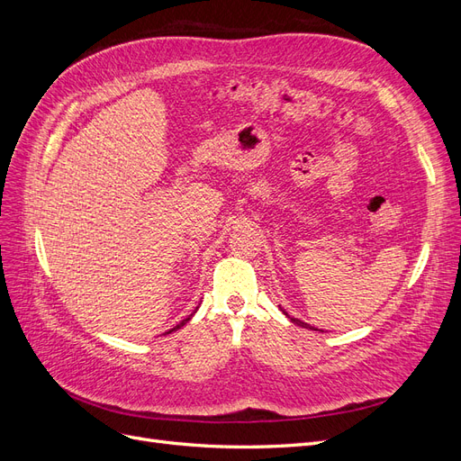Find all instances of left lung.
<instances>
[{
    "label": "left lung",
    "instance_id": "obj_1",
    "mask_svg": "<svg viewBox=\"0 0 461 461\" xmlns=\"http://www.w3.org/2000/svg\"><path fill=\"white\" fill-rule=\"evenodd\" d=\"M281 312L292 321V323H294V325H298V327H303V329H312V330H319V329H315V327H312V325H308V323H303V321H300V319H296V317H290L283 308H281ZM321 332H325V330H321Z\"/></svg>",
    "mask_w": 461,
    "mask_h": 461
}]
</instances>
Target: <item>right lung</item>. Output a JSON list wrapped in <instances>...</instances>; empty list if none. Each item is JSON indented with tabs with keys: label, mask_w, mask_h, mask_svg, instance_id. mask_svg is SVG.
<instances>
[{
	"label": "right lung",
	"mask_w": 461,
	"mask_h": 461,
	"mask_svg": "<svg viewBox=\"0 0 461 461\" xmlns=\"http://www.w3.org/2000/svg\"><path fill=\"white\" fill-rule=\"evenodd\" d=\"M196 310H198V308H196ZM196 310H194V312H192V313H190V315H188V317H186V319H183V321H180V323H178V325H176V327H173V329H171V330H167V332H165V334H171V332H173V330H176V329H180V327H185V325H186V323H188V321H190V319H192V315H194V313H196Z\"/></svg>",
	"instance_id": "obj_1"
}]
</instances>
